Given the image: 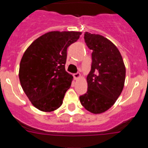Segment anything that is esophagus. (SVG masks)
<instances>
[{
  "mask_svg": "<svg viewBox=\"0 0 148 148\" xmlns=\"http://www.w3.org/2000/svg\"><path fill=\"white\" fill-rule=\"evenodd\" d=\"M73 76H74V79H78L80 77V74L79 73L77 72V73H76V74H73Z\"/></svg>",
  "mask_w": 148,
  "mask_h": 148,
  "instance_id": "esophagus-1",
  "label": "esophagus"
}]
</instances>
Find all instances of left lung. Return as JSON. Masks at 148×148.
Listing matches in <instances>:
<instances>
[{"label": "left lung", "mask_w": 148, "mask_h": 148, "mask_svg": "<svg viewBox=\"0 0 148 148\" xmlns=\"http://www.w3.org/2000/svg\"><path fill=\"white\" fill-rule=\"evenodd\" d=\"M84 41L92 50L88 89L79 97L82 105L90 112L100 114L110 108L120 95L125 80V66L118 49L99 34L85 32Z\"/></svg>", "instance_id": "obj_1"}]
</instances>
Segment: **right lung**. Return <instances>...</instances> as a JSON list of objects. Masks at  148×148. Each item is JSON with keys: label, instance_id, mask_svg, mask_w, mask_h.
I'll return each mask as SVG.
<instances>
[{"label": "right lung", "instance_id": "right-lung-1", "mask_svg": "<svg viewBox=\"0 0 148 148\" xmlns=\"http://www.w3.org/2000/svg\"><path fill=\"white\" fill-rule=\"evenodd\" d=\"M81 34L77 31L48 32L36 39L23 53L19 79L25 94L38 110L54 111L63 103L73 80L65 70L67 48Z\"/></svg>", "mask_w": 148, "mask_h": 148}]
</instances>
